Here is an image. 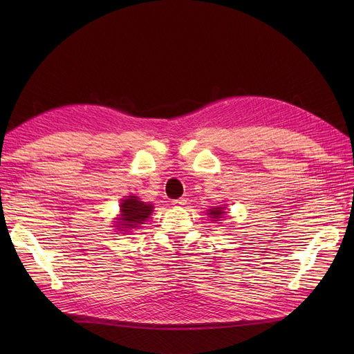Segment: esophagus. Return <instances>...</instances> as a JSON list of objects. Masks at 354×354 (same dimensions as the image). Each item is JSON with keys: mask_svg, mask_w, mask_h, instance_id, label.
Returning <instances> with one entry per match:
<instances>
[{"mask_svg": "<svg viewBox=\"0 0 354 354\" xmlns=\"http://www.w3.org/2000/svg\"><path fill=\"white\" fill-rule=\"evenodd\" d=\"M185 203H187V199H185V198H179V199L172 201V205H175V207H183Z\"/></svg>", "mask_w": 354, "mask_h": 354, "instance_id": "esophagus-1", "label": "esophagus"}]
</instances>
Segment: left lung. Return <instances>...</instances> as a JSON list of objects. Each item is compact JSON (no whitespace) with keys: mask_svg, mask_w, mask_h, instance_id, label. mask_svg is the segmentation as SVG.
I'll return each instance as SVG.
<instances>
[{"mask_svg":"<svg viewBox=\"0 0 354 354\" xmlns=\"http://www.w3.org/2000/svg\"><path fill=\"white\" fill-rule=\"evenodd\" d=\"M225 212L222 211V208L219 207V208H212V209H209V214L208 215H211V218H215V219H219V218H222L221 215H224Z\"/></svg>","mask_w":354,"mask_h":354,"instance_id":"obj_1","label":"left lung"}]
</instances>
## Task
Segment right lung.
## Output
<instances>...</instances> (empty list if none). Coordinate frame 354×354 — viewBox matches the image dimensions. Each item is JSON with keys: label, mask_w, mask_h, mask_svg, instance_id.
<instances>
[{"label": "right lung", "mask_w": 354, "mask_h": 354, "mask_svg": "<svg viewBox=\"0 0 354 354\" xmlns=\"http://www.w3.org/2000/svg\"><path fill=\"white\" fill-rule=\"evenodd\" d=\"M122 218L119 219L122 228H136L143 224L146 218L152 214L153 207L151 203L139 201L138 196H129L122 202Z\"/></svg>", "instance_id": "right-lung-1"}]
</instances>
